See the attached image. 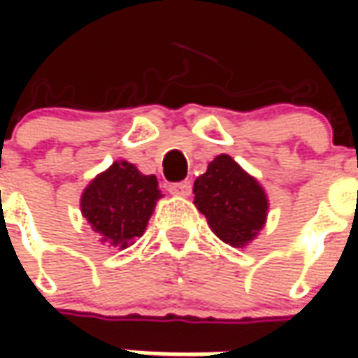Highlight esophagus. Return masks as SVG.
I'll use <instances>...</instances> for the list:
<instances>
[{
    "instance_id": "34e87169",
    "label": "esophagus",
    "mask_w": 358,
    "mask_h": 358,
    "mask_svg": "<svg viewBox=\"0 0 358 358\" xmlns=\"http://www.w3.org/2000/svg\"><path fill=\"white\" fill-rule=\"evenodd\" d=\"M169 192L176 197H187L192 194V186H189V182H178V184H171Z\"/></svg>"
}]
</instances>
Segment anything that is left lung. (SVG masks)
<instances>
[{
	"label": "left lung",
	"mask_w": 358,
	"mask_h": 358,
	"mask_svg": "<svg viewBox=\"0 0 358 358\" xmlns=\"http://www.w3.org/2000/svg\"><path fill=\"white\" fill-rule=\"evenodd\" d=\"M194 203L205 215L217 238L245 248L266 224L268 195L255 176L241 169L232 157H215L207 172L195 180Z\"/></svg>",
	"instance_id": "1"
}]
</instances>
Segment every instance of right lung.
<instances>
[{"mask_svg": "<svg viewBox=\"0 0 358 358\" xmlns=\"http://www.w3.org/2000/svg\"><path fill=\"white\" fill-rule=\"evenodd\" d=\"M161 197L155 174L115 161L84 187L80 210L101 245L126 249L143 236Z\"/></svg>", "mask_w": 358, "mask_h": 358, "instance_id": "right-lung-1", "label": "right lung"}]
</instances>
